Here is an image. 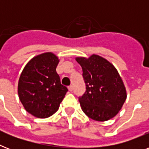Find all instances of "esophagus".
I'll return each mask as SVG.
<instances>
[{
    "mask_svg": "<svg viewBox=\"0 0 149 149\" xmlns=\"http://www.w3.org/2000/svg\"><path fill=\"white\" fill-rule=\"evenodd\" d=\"M68 89H69V91H72V90H73V87H72V86L71 85V86H68Z\"/></svg>",
    "mask_w": 149,
    "mask_h": 149,
    "instance_id": "34e87169",
    "label": "esophagus"
}]
</instances>
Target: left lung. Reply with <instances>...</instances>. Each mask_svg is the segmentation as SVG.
<instances>
[{
	"instance_id": "obj_1",
	"label": "left lung",
	"mask_w": 149,
	"mask_h": 149,
	"mask_svg": "<svg viewBox=\"0 0 149 149\" xmlns=\"http://www.w3.org/2000/svg\"><path fill=\"white\" fill-rule=\"evenodd\" d=\"M83 69L86 92L79 98L82 111L97 121H106L118 113L127 92L118 70L112 63L93 54L89 58L77 57Z\"/></svg>"
}]
</instances>
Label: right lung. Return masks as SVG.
I'll list each match as a JSON object with an SVG mask.
<instances>
[{"label": "right lung", "instance_id": "1", "mask_svg": "<svg viewBox=\"0 0 149 149\" xmlns=\"http://www.w3.org/2000/svg\"><path fill=\"white\" fill-rule=\"evenodd\" d=\"M59 62L52 52L35 56L22 70L17 93L27 112L38 118H47L58 111L68 91L61 84L56 67Z\"/></svg>", "mask_w": 149, "mask_h": 149}]
</instances>
